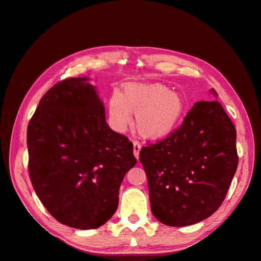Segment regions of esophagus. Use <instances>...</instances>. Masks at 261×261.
I'll return each mask as SVG.
<instances>
[{
  "label": "esophagus",
  "mask_w": 261,
  "mask_h": 261,
  "mask_svg": "<svg viewBox=\"0 0 261 261\" xmlns=\"http://www.w3.org/2000/svg\"><path fill=\"white\" fill-rule=\"evenodd\" d=\"M133 145H134V155H135L137 159H138L140 149H141V145H140L139 141H137V140H134L133 141Z\"/></svg>",
  "instance_id": "obj_1"
}]
</instances>
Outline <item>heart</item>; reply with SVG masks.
Segmentation results:
<instances>
[{
    "label": "heart",
    "mask_w": 261,
    "mask_h": 261,
    "mask_svg": "<svg viewBox=\"0 0 261 261\" xmlns=\"http://www.w3.org/2000/svg\"><path fill=\"white\" fill-rule=\"evenodd\" d=\"M141 137L161 140L170 136L185 113V102L179 93L162 84L128 83L122 94L113 92L109 101V121L117 132L129 125L132 114Z\"/></svg>",
    "instance_id": "1"
}]
</instances>
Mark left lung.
Wrapping results in <instances>:
<instances>
[{
    "label": "left lung",
    "mask_w": 261,
    "mask_h": 261,
    "mask_svg": "<svg viewBox=\"0 0 261 261\" xmlns=\"http://www.w3.org/2000/svg\"><path fill=\"white\" fill-rule=\"evenodd\" d=\"M235 141L220 102L199 101L170 136L141 148L151 211L161 223L191 225L219 209L238 169Z\"/></svg>",
    "instance_id": "8db88e82"
}]
</instances>
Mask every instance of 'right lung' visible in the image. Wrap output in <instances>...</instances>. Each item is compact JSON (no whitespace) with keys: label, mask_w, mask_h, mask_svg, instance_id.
I'll list each match as a JSON object with an SVG mask.
<instances>
[{"label":"right lung","mask_w":261,"mask_h":261,"mask_svg":"<svg viewBox=\"0 0 261 261\" xmlns=\"http://www.w3.org/2000/svg\"><path fill=\"white\" fill-rule=\"evenodd\" d=\"M28 172L39 199L60 223L103 225L136 164L129 139L109 127L87 78H65L46 91L27 127Z\"/></svg>","instance_id":"right-lung-1"}]
</instances>
